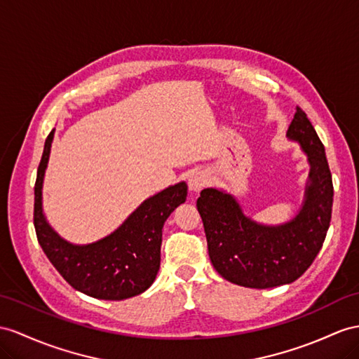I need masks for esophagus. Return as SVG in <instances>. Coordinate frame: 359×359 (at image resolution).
Instances as JSON below:
<instances>
[{
	"instance_id": "1",
	"label": "esophagus",
	"mask_w": 359,
	"mask_h": 359,
	"mask_svg": "<svg viewBox=\"0 0 359 359\" xmlns=\"http://www.w3.org/2000/svg\"><path fill=\"white\" fill-rule=\"evenodd\" d=\"M206 185H208V176L201 171H197L192 174L188 180V187L192 192H200Z\"/></svg>"
}]
</instances>
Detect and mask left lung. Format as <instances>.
<instances>
[{
    "label": "left lung",
    "mask_w": 359,
    "mask_h": 359,
    "mask_svg": "<svg viewBox=\"0 0 359 359\" xmlns=\"http://www.w3.org/2000/svg\"><path fill=\"white\" fill-rule=\"evenodd\" d=\"M306 153L309 176L299 214L267 226L245 217L232 194L215 188L200 192L197 209L205 226L214 269L245 288H273L297 280L314 262L332 215V174L325 147L306 114L296 109L287 132Z\"/></svg>",
    "instance_id": "1"
}]
</instances>
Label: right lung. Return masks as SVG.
Here are the masks:
<instances>
[{
    "label": "right lung",
    "mask_w": 359,
    "mask_h": 359,
    "mask_svg": "<svg viewBox=\"0 0 359 359\" xmlns=\"http://www.w3.org/2000/svg\"><path fill=\"white\" fill-rule=\"evenodd\" d=\"M54 128L45 140L34 185L36 236L72 288L101 300H124L151 287L161 267L162 227L170 214L185 203V182L165 188L144 200L110 235L90 244H71L48 224L42 209V185L50 159Z\"/></svg>",
    "instance_id": "obj_1"
}]
</instances>
